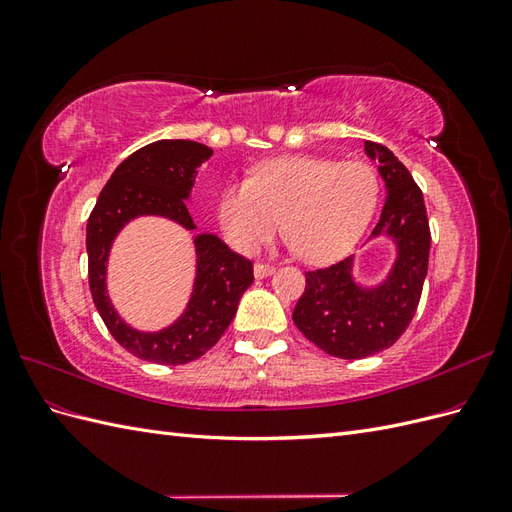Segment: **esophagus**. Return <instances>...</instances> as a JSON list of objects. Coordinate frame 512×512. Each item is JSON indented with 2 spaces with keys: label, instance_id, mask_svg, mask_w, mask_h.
<instances>
[{
  "label": "esophagus",
  "instance_id": "1",
  "mask_svg": "<svg viewBox=\"0 0 512 512\" xmlns=\"http://www.w3.org/2000/svg\"><path fill=\"white\" fill-rule=\"evenodd\" d=\"M273 273H275V269L271 265H262V262H256L254 265V275L258 277V280H262V277H269Z\"/></svg>",
  "mask_w": 512,
  "mask_h": 512
}]
</instances>
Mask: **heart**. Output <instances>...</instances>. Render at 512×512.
<instances>
[{"label":"heart","mask_w":512,"mask_h":512,"mask_svg":"<svg viewBox=\"0 0 512 512\" xmlns=\"http://www.w3.org/2000/svg\"><path fill=\"white\" fill-rule=\"evenodd\" d=\"M378 203L376 173L363 162L288 156L262 162L252 179L220 194L218 218L235 250L254 254L273 232L307 265H331L354 250Z\"/></svg>","instance_id":"b5f03b06"}]
</instances>
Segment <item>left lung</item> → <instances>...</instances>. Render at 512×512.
Masks as SVG:
<instances>
[{
	"label": "left lung",
	"mask_w": 512,
	"mask_h": 512,
	"mask_svg": "<svg viewBox=\"0 0 512 512\" xmlns=\"http://www.w3.org/2000/svg\"><path fill=\"white\" fill-rule=\"evenodd\" d=\"M365 153L378 162L386 188L380 220L369 241H391L395 260L376 284L356 280V256L307 271L305 292L292 312L294 324L309 342L348 361L391 348L408 329L421 301L431 247L423 192L410 170L378 143L365 141Z\"/></svg>",
	"instance_id": "1"
}]
</instances>
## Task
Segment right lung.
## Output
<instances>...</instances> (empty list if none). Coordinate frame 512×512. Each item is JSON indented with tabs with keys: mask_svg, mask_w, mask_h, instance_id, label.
Instances as JSON below:
<instances>
[{
	"mask_svg": "<svg viewBox=\"0 0 512 512\" xmlns=\"http://www.w3.org/2000/svg\"><path fill=\"white\" fill-rule=\"evenodd\" d=\"M213 149L194 141H156L123 160L102 188L87 222L89 288L106 329L143 361L183 365L209 348L228 329L243 292L254 282V267L211 232L194 235L196 275L190 301L179 318L160 331L134 329L108 297L106 267L119 232L136 218H164L196 230L188 200L198 168Z\"/></svg>",
	"mask_w": 512,
	"mask_h": 512,
	"instance_id": "add662e5",
	"label": "right lung"
}]
</instances>
